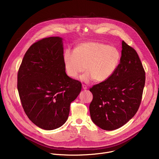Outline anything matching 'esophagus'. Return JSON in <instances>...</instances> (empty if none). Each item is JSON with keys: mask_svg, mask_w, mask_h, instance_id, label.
<instances>
[{"mask_svg": "<svg viewBox=\"0 0 159 159\" xmlns=\"http://www.w3.org/2000/svg\"><path fill=\"white\" fill-rule=\"evenodd\" d=\"M82 88H83V89H84V90L87 89V86H86L85 85H82Z\"/></svg>", "mask_w": 159, "mask_h": 159, "instance_id": "obj_1", "label": "esophagus"}]
</instances>
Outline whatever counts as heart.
<instances>
[{
  "mask_svg": "<svg viewBox=\"0 0 159 159\" xmlns=\"http://www.w3.org/2000/svg\"><path fill=\"white\" fill-rule=\"evenodd\" d=\"M120 59L118 48L98 41L79 44L74 52L66 50L63 55L65 72L71 78H77L85 66L87 72L80 77L85 83L107 80L116 72Z\"/></svg>",
  "mask_w": 159,
  "mask_h": 159,
  "instance_id": "heart-1",
  "label": "heart"
}]
</instances>
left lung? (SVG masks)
I'll return each instance as SVG.
<instances>
[{"mask_svg": "<svg viewBox=\"0 0 159 159\" xmlns=\"http://www.w3.org/2000/svg\"><path fill=\"white\" fill-rule=\"evenodd\" d=\"M145 82V72L137 52L123 41L116 72L90 89L93 99L89 111L93 123L108 131L125 125L139 108Z\"/></svg>", "mask_w": 159, "mask_h": 159, "instance_id": "8db88e82", "label": "left lung"}]
</instances>
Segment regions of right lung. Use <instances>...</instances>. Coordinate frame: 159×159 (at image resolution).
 I'll return each mask as SVG.
<instances>
[{
  "mask_svg": "<svg viewBox=\"0 0 159 159\" xmlns=\"http://www.w3.org/2000/svg\"><path fill=\"white\" fill-rule=\"evenodd\" d=\"M63 39H42L29 48L17 74V90L25 112L39 128L52 130L67 120L70 106L80 94L81 83L68 76Z\"/></svg>",
  "mask_w": 159,
  "mask_h": 159,
  "instance_id": "add662e5",
  "label": "right lung"
}]
</instances>
